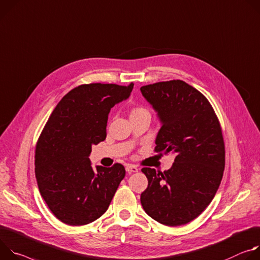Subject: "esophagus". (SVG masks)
Returning <instances> with one entry per match:
<instances>
[{
    "label": "esophagus",
    "instance_id": "1",
    "mask_svg": "<svg viewBox=\"0 0 260 260\" xmlns=\"http://www.w3.org/2000/svg\"><path fill=\"white\" fill-rule=\"evenodd\" d=\"M126 171L128 172V174H132V172H137L138 171V168L136 165H133V164H128L126 166Z\"/></svg>",
    "mask_w": 260,
    "mask_h": 260
}]
</instances>
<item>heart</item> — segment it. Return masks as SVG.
I'll return each mask as SVG.
<instances>
[{"instance_id":"1","label":"heart","mask_w":260,"mask_h":260,"mask_svg":"<svg viewBox=\"0 0 260 260\" xmlns=\"http://www.w3.org/2000/svg\"><path fill=\"white\" fill-rule=\"evenodd\" d=\"M148 111V109L146 107L143 106H134L132 109H131V113L130 115H135V114H139V113H142V112H146Z\"/></svg>"}]
</instances>
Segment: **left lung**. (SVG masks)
<instances>
[{
	"instance_id": "obj_1",
	"label": "left lung",
	"mask_w": 260,
	"mask_h": 260,
	"mask_svg": "<svg viewBox=\"0 0 260 260\" xmlns=\"http://www.w3.org/2000/svg\"><path fill=\"white\" fill-rule=\"evenodd\" d=\"M140 91L162 121L154 151L176 154L169 170L141 169L149 182L141 206L161 224H187L211 204L223 177L225 145L219 119L207 97L183 80L147 84Z\"/></svg>"
}]
</instances>
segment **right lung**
Segmentation results:
<instances>
[{"label":"right lung","instance_id":"1","mask_svg":"<svg viewBox=\"0 0 260 260\" xmlns=\"http://www.w3.org/2000/svg\"><path fill=\"white\" fill-rule=\"evenodd\" d=\"M133 85L80 84L51 112L37 140L35 175L42 198L61 222L81 226L100 218L125 178L122 164L94 170L89 156L106 138L110 108L127 99Z\"/></svg>","mask_w":260,"mask_h":260}]
</instances>
